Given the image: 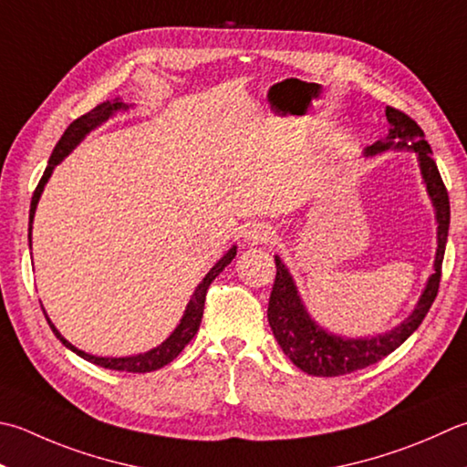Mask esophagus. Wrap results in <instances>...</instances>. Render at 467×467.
Listing matches in <instances>:
<instances>
[{
  "mask_svg": "<svg viewBox=\"0 0 467 467\" xmlns=\"http://www.w3.org/2000/svg\"><path fill=\"white\" fill-rule=\"evenodd\" d=\"M244 243L246 244H265V243H271L273 236V228L265 223H253L249 228L244 231Z\"/></svg>",
  "mask_w": 467,
  "mask_h": 467,
  "instance_id": "esophagus-1",
  "label": "esophagus"
}]
</instances>
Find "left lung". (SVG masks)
<instances>
[{
	"label": "left lung",
	"instance_id": "obj_1",
	"mask_svg": "<svg viewBox=\"0 0 467 467\" xmlns=\"http://www.w3.org/2000/svg\"><path fill=\"white\" fill-rule=\"evenodd\" d=\"M385 113L387 121L390 123V130L379 141L364 148V155L372 158V155L390 150L417 153L419 170H421L423 184L427 188L429 198H431L437 221V251L433 261V273L429 275L427 285L421 297H419L415 309L399 326L385 334L346 337L327 332L326 327L319 326L309 316L304 301L299 297L294 277H291L289 269L281 261L279 254H275L277 275L269 297V326L287 358L299 370L312 374V377H340V374L367 368L370 364L385 358L390 352H395L421 326L429 307L435 301L437 289H440L447 231H450V196H447L440 170H437V163L431 158V145L425 141V133L421 131V127L403 111H397L392 107H387Z\"/></svg>",
	"mask_w": 467,
	"mask_h": 467
}]
</instances>
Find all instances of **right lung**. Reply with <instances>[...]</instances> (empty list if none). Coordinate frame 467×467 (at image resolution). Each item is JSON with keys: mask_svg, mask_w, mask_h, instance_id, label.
I'll list each match as a JSON object with an SVG mask.
<instances>
[{"mask_svg": "<svg viewBox=\"0 0 467 467\" xmlns=\"http://www.w3.org/2000/svg\"><path fill=\"white\" fill-rule=\"evenodd\" d=\"M130 109V105H125L121 99H113V100H107V103H100L97 105L93 111H88L87 115L78 117L77 121H72L67 131L62 133L60 141L57 143V148H54L50 160H48V168H46L44 176L40 180L38 188H36L34 196H32V204H30V226H27V241H30V249H32V223H34V214H36V206H38L40 202V196L44 192V186L48 184V180L52 176L54 168L58 166V163L67 158V155L77 148V145L85 140V137L97 130L99 125H103L105 121H109L115 113L119 111H127ZM236 257V244H233L231 249H228L221 259H218L214 263V267L210 269L206 273V277L198 283V287L194 289V294H192L188 306H186V312L184 316H182L180 324L173 327V332L163 340L160 346H155V348L148 350V352H141V354H135V356H123V358H105V356H93L88 354L85 350H78L77 346H72L67 337H64L58 330L57 326H54L50 322L48 314H46L44 309V316L46 319H48V324L52 327L54 336L58 337V340L67 346L68 350H72L75 354H78L80 358H85L88 362L97 364V367H103V368H111V370H123V372H153L158 370L161 367H166V364H170L176 356L186 348L188 342L192 340V337L196 336L198 327H200V322H202V312H204V299H206V291L210 287V283H213L216 279L218 273H221L228 263H231L233 259Z\"/></svg>", "mask_w": 467, "mask_h": 467, "instance_id": "right-lung-1", "label": "right lung"}]
</instances>
